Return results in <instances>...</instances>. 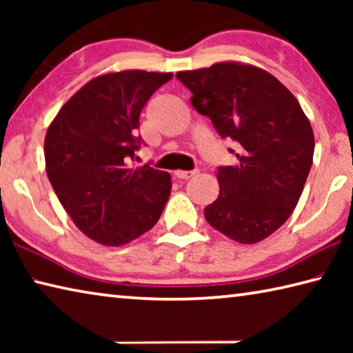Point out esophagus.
Masks as SVG:
<instances>
[{
  "label": "esophagus",
  "instance_id": "obj_1",
  "mask_svg": "<svg viewBox=\"0 0 353 353\" xmlns=\"http://www.w3.org/2000/svg\"><path fill=\"white\" fill-rule=\"evenodd\" d=\"M198 174V171L193 170V171H176L174 176L177 179H183V181H187V179H191L193 176Z\"/></svg>",
  "mask_w": 353,
  "mask_h": 353
}]
</instances>
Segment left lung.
<instances>
[{
  "mask_svg": "<svg viewBox=\"0 0 353 353\" xmlns=\"http://www.w3.org/2000/svg\"><path fill=\"white\" fill-rule=\"evenodd\" d=\"M196 112L221 139L235 141L238 162L219 166V196L207 223L238 243L265 240L297 205L313 163L314 137L301 104L272 74L250 65L214 63L181 71Z\"/></svg>",
  "mask_w": 353,
  "mask_h": 353,
  "instance_id": "1",
  "label": "left lung"
}]
</instances>
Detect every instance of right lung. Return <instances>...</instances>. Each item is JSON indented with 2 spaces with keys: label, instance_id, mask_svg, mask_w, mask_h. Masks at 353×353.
Segmentation results:
<instances>
[{
  "label": "right lung",
  "instance_id": "obj_1",
  "mask_svg": "<svg viewBox=\"0 0 353 353\" xmlns=\"http://www.w3.org/2000/svg\"><path fill=\"white\" fill-rule=\"evenodd\" d=\"M171 73L119 71L85 83L45 137L46 174L65 210L88 238L119 246L152 229L171 193V176L146 163L140 113Z\"/></svg>",
  "mask_w": 353,
  "mask_h": 353
}]
</instances>
